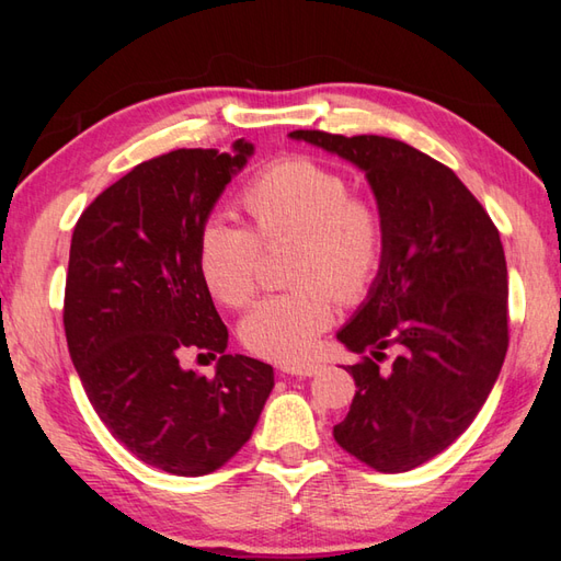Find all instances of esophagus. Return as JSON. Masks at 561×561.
Wrapping results in <instances>:
<instances>
[{
  "instance_id": "34e87169",
  "label": "esophagus",
  "mask_w": 561,
  "mask_h": 561,
  "mask_svg": "<svg viewBox=\"0 0 561 561\" xmlns=\"http://www.w3.org/2000/svg\"><path fill=\"white\" fill-rule=\"evenodd\" d=\"M282 374H289V376H316L323 371V366L320 364H282L279 366Z\"/></svg>"
}]
</instances>
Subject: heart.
Instances as JSON below:
<instances>
[{
	"instance_id": "heart-1",
	"label": "heart",
	"mask_w": 561,
	"mask_h": 561,
	"mask_svg": "<svg viewBox=\"0 0 561 561\" xmlns=\"http://www.w3.org/2000/svg\"><path fill=\"white\" fill-rule=\"evenodd\" d=\"M352 181L335 165L291 157L250 181L243 207L265 243L299 238L296 289L270 294L241 323L250 352L274 362H304L335 318L337 299L354 304L371 289L386 253V224L374 199L352 195ZM260 238L224 219L199 236V270L226 306H245L257 289Z\"/></svg>"
}]
</instances>
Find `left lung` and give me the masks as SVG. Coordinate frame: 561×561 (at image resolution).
Listing matches in <instances>:
<instances>
[{
  "instance_id": "obj_1",
  "label": "left lung",
  "mask_w": 561,
  "mask_h": 561,
  "mask_svg": "<svg viewBox=\"0 0 561 561\" xmlns=\"http://www.w3.org/2000/svg\"><path fill=\"white\" fill-rule=\"evenodd\" d=\"M356 165L386 224V253L364 304L337 332L350 352L396 346L390 373L347 366L356 396L332 428L378 472H408L446 450L490 396L508 347V272L496 226L460 178L398 139L296 129Z\"/></svg>"
}]
</instances>
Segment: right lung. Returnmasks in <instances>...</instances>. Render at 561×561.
<instances>
[{
  "mask_svg": "<svg viewBox=\"0 0 561 561\" xmlns=\"http://www.w3.org/2000/svg\"><path fill=\"white\" fill-rule=\"evenodd\" d=\"M255 153L178 149L135 165L81 214L69 248L65 332L83 390L141 462L209 474L253 434L274 388L265 362L226 354L229 332L199 270V236ZM187 348L219 351L211 379Z\"/></svg>",
  "mask_w": 561,
  "mask_h": 561,
  "instance_id": "obj_1",
  "label": "right lung"
}]
</instances>
